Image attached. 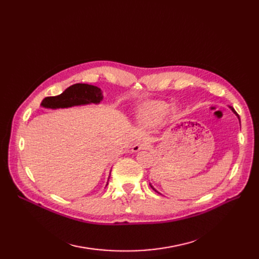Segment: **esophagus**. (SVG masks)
<instances>
[{"instance_id":"1","label":"esophagus","mask_w":259,"mask_h":259,"mask_svg":"<svg viewBox=\"0 0 259 259\" xmlns=\"http://www.w3.org/2000/svg\"><path fill=\"white\" fill-rule=\"evenodd\" d=\"M146 144L144 142H139V143H135L133 146H132V149L131 151L132 152H139L141 150H144V149H146Z\"/></svg>"}]
</instances>
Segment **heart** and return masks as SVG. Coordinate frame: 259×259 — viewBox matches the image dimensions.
I'll use <instances>...</instances> for the list:
<instances>
[{
    "label": "heart",
    "instance_id": "heart-1",
    "mask_svg": "<svg viewBox=\"0 0 259 259\" xmlns=\"http://www.w3.org/2000/svg\"><path fill=\"white\" fill-rule=\"evenodd\" d=\"M168 112L169 108L166 104L150 103L142 112V120L147 126L154 127L164 120Z\"/></svg>",
    "mask_w": 259,
    "mask_h": 259
}]
</instances>
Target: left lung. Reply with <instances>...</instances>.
I'll list each match as a JSON object with an SVG mask.
<instances>
[{
  "mask_svg": "<svg viewBox=\"0 0 259 259\" xmlns=\"http://www.w3.org/2000/svg\"><path fill=\"white\" fill-rule=\"evenodd\" d=\"M230 108H231V110H232V111H233V112H234V113H235V114L238 116V118H239V115H238V114H237V112L234 110V108H232V107H230Z\"/></svg>",
  "mask_w": 259,
  "mask_h": 259,
  "instance_id": "8db88e82",
  "label": "left lung"
}]
</instances>
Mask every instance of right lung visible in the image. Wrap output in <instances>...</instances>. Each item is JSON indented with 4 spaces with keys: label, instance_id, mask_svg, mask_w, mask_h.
<instances>
[{
    "label": "right lung",
    "instance_id": "obj_1",
    "mask_svg": "<svg viewBox=\"0 0 259 259\" xmlns=\"http://www.w3.org/2000/svg\"><path fill=\"white\" fill-rule=\"evenodd\" d=\"M103 100L102 90L88 84H74L57 97L45 98L40 104L45 108H67L77 105L99 104ZM108 185V184H107Z\"/></svg>",
    "mask_w": 259,
    "mask_h": 259
}]
</instances>
